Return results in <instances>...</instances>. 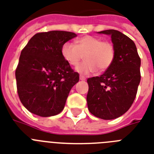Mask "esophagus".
Wrapping results in <instances>:
<instances>
[{
    "label": "esophagus",
    "instance_id": "esophagus-1",
    "mask_svg": "<svg viewBox=\"0 0 154 154\" xmlns=\"http://www.w3.org/2000/svg\"><path fill=\"white\" fill-rule=\"evenodd\" d=\"M85 77H84L83 75H80V80H82V81H85Z\"/></svg>",
    "mask_w": 154,
    "mask_h": 154
}]
</instances>
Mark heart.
<instances>
[{"label": "heart", "mask_w": 154, "mask_h": 154, "mask_svg": "<svg viewBox=\"0 0 154 154\" xmlns=\"http://www.w3.org/2000/svg\"><path fill=\"white\" fill-rule=\"evenodd\" d=\"M61 55L69 65L77 66L84 58L85 61L77 68V72L89 74L105 71L111 66L115 58V49L109 42H103L99 37L85 36L76 41V45L65 42L61 47Z\"/></svg>", "instance_id": "1"}]
</instances>
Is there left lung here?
<instances>
[{
  "instance_id": "1",
  "label": "left lung",
  "mask_w": 154,
  "mask_h": 154,
  "mask_svg": "<svg viewBox=\"0 0 154 154\" xmlns=\"http://www.w3.org/2000/svg\"><path fill=\"white\" fill-rule=\"evenodd\" d=\"M99 33L110 35L115 49V58L100 77L88 78L87 105L95 117L112 120L121 117L131 107L141 81V58L134 42L114 29Z\"/></svg>"
}]
</instances>
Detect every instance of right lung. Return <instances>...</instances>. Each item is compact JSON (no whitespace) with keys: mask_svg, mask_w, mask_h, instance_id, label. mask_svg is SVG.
I'll list each match as a JSON object with an SVG mask.
<instances>
[{"mask_svg":"<svg viewBox=\"0 0 154 154\" xmlns=\"http://www.w3.org/2000/svg\"><path fill=\"white\" fill-rule=\"evenodd\" d=\"M77 37L74 32H38L20 53L16 69L17 94L22 105L40 117L60 113L70 90L79 81L61 55L63 44Z\"/></svg>","mask_w":154,"mask_h":154,"instance_id":"1","label":"right lung"}]
</instances>
